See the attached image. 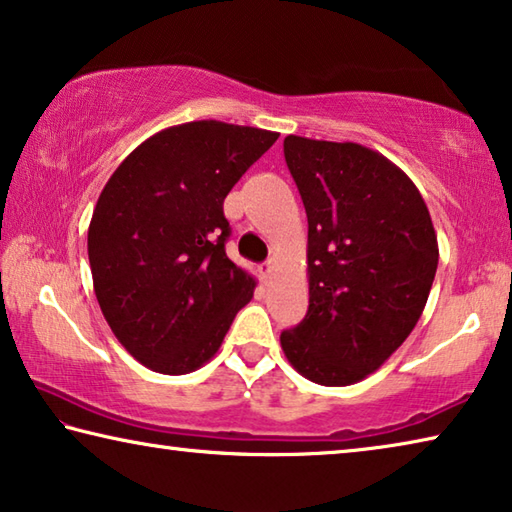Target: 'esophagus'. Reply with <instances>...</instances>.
<instances>
[{
	"label": "esophagus",
	"instance_id": "34e87169",
	"mask_svg": "<svg viewBox=\"0 0 512 512\" xmlns=\"http://www.w3.org/2000/svg\"><path fill=\"white\" fill-rule=\"evenodd\" d=\"M272 267H274V261H272V258H270V261H265V263L261 265V276H263L265 281L270 279V274H272Z\"/></svg>",
	"mask_w": 512,
	"mask_h": 512
}]
</instances>
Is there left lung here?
I'll list each match as a JSON object with an SVG mask.
<instances>
[{
    "instance_id": "8db88e82",
    "label": "left lung",
    "mask_w": 512,
    "mask_h": 512,
    "mask_svg": "<svg viewBox=\"0 0 512 512\" xmlns=\"http://www.w3.org/2000/svg\"><path fill=\"white\" fill-rule=\"evenodd\" d=\"M308 217V313L281 333L288 363L351 385L401 347L429 299L438 236L408 174L358 142L283 140Z\"/></svg>"
}]
</instances>
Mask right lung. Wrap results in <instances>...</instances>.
<instances>
[{"instance_id":"1","label":"right lung","mask_w":512,"mask_h":512,"mask_svg":"<svg viewBox=\"0 0 512 512\" xmlns=\"http://www.w3.org/2000/svg\"><path fill=\"white\" fill-rule=\"evenodd\" d=\"M279 133L197 120L149 136L106 181L88 226L92 288L108 326L152 372L211 360L256 276L226 256L222 204Z\"/></svg>"}]
</instances>
